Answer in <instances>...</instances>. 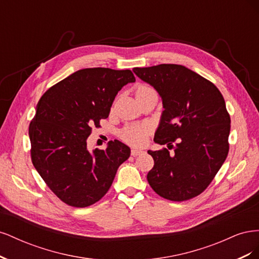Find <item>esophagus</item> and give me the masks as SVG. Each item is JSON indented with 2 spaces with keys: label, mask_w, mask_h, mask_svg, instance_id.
<instances>
[{
  "label": "esophagus",
  "mask_w": 259,
  "mask_h": 259,
  "mask_svg": "<svg viewBox=\"0 0 259 259\" xmlns=\"http://www.w3.org/2000/svg\"><path fill=\"white\" fill-rule=\"evenodd\" d=\"M143 152H144L143 149H137V148H133L132 151H131V153H132L133 156H137V155H139V154H142Z\"/></svg>",
  "instance_id": "esophagus-1"
}]
</instances>
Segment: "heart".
Wrapping results in <instances>:
<instances>
[{
    "mask_svg": "<svg viewBox=\"0 0 259 259\" xmlns=\"http://www.w3.org/2000/svg\"><path fill=\"white\" fill-rule=\"evenodd\" d=\"M148 94H156L155 90L150 85H139L136 90V96L148 95ZM150 132V126L148 124L130 125L121 132V138L131 145H142L147 135Z\"/></svg>",
    "mask_w": 259,
    "mask_h": 259,
    "instance_id": "heart-1",
    "label": "heart"
}]
</instances>
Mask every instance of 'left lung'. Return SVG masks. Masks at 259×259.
Returning <instances> with one entry per match:
<instances>
[{
  "label": "left lung",
  "mask_w": 259,
  "mask_h": 259,
  "mask_svg": "<svg viewBox=\"0 0 259 259\" xmlns=\"http://www.w3.org/2000/svg\"><path fill=\"white\" fill-rule=\"evenodd\" d=\"M133 71L160 94L164 111L154 142L174 148L149 150L154 165L147 179L160 197L182 202L204 191L229 152L230 115L210 81L180 65L162 64ZM175 142L176 146L172 144Z\"/></svg>",
  "instance_id": "left-lung-1"
}]
</instances>
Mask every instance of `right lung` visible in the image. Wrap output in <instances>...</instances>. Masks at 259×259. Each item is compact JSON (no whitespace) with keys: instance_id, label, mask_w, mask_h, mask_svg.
I'll return each instance as SVG.
<instances>
[{"instance_id":"obj_1","label":"right lung","mask_w":259,"mask_h":259,"mask_svg":"<svg viewBox=\"0 0 259 259\" xmlns=\"http://www.w3.org/2000/svg\"><path fill=\"white\" fill-rule=\"evenodd\" d=\"M131 70L82 69L53 85L36 105L29 125L31 160L45 184L66 204L86 207L108 192L131 149L119 140L88 150L92 127H100Z\"/></svg>"}]
</instances>
